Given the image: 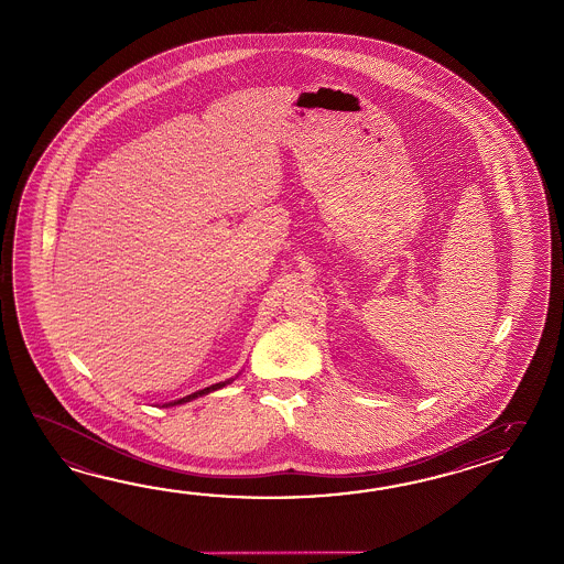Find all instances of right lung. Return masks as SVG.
Instances as JSON below:
<instances>
[{
	"label": "right lung",
	"mask_w": 564,
	"mask_h": 564,
	"mask_svg": "<svg viewBox=\"0 0 564 564\" xmlns=\"http://www.w3.org/2000/svg\"><path fill=\"white\" fill-rule=\"evenodd\" d=\"M234 380L219 381V383H215V386H209V388H205V390H198V392L191 393V395H186V398H181V400H174V402H169V404H164V406H176V404H184V402H191V400H195V398H200V395H205V393L215 392V390H221L224 386L227 383H231Z\"/></svg>",
	"instance_id": "obj_1"
}]
</instances>
